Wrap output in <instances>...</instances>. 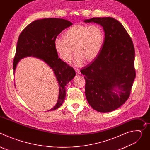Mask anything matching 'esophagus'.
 <instances>
[{"label": "esophagus", "instance_id": "obj_1", "mask_svg": "<svg viewBox=\"0 0 150 150\" xmlns=\"http://www.w3.org/2000/svg\"><path fill=\"white\" fill-rule=\"evenodd\" d=\"M76 75H79L81 74V72H80V71H79V70L76 69Z\"/></svg>", "mask_w": 150, "mask_h": 150}]
</instances>
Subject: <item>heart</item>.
I'll return each instance as SVG.
<instances>
[{
  "label": "heart",
  "instance_id": "heart-1",
  "mask_svg": "<svg viewBox=\"0 0 150 150\" xmlns=\"http://www.w3.org/2000/svg\"><path fill=\"white\" fill-rule=\"evenodd\" d=\"M104 39V30L100 25L78 24L67 31L65 38L57 37L54 47L59 57L67 63L71 62L75 51L74 62L81 66L85 60L90 63L97 57Z\"/></svg>",
  "mask_w": 150,
  "mask_h": 150
}]
</instances>
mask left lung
Here are the masks:
<instances>
[{"mask_svg": "<svg viewBox=\"0 0 150 150\" xmlns=\"http://www.w3.org/2000/svg\"><path fill=\"white\" fill-rule=\"evenodd\" d=\"M84 22L100 24L105 33L100 54L81 70L85 96L94 110L110 112L129 97L136 76L134 44L122 24L113 18L96 17Z\"/></svg>", "mask_w": 150, "mask_h": 150, "instance_id": "obj_1", "label": "left lung"}]
</instances>
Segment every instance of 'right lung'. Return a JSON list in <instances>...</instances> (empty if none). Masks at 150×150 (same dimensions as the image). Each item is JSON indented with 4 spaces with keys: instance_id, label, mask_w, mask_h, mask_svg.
Returning <instances> with one entry per match:
<instances>
[{
    "instance_id": "obj_1",
    "label": "right lung",
    "mask_w": 150,
    "mask_h": 150,
    "mask_svg": "<svg viewBox=\"0 0 150 150\" xmlns=\"http://www.w3.org/2000/svg\"><path fill=\"white\" fill-rule=\"evenodd\" d=\"M72 23L61 18H44L35 20L20 34L13 59L15 72L18 62L24 57L33 56L46 62L53 71L59 85L56 104L50 110L57 109L65 98V86L75 76L74 68L58 57L54 41L57 35Z\"/></svg>"
}]
</instances>
